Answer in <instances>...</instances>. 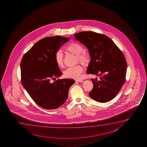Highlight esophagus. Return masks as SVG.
<instances>
[{
	"mask_svg": "<svg viewBox=\"0 0 147 147\" xmlns=\"http://www.w3.org/2000/svg\"><path fill=\"white\" fill-rule=\"evenodd\" d=\"M75 81L76 82H83V81L81 80H76Z\"/></svg>",
	"mask_w": 147,
	"mask_h": 147,
	"instance_id": "1",
	"label": "esophagus"
}]
</instances>
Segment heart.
Wrapping results in <instances>:
<instances>
[{
	"mask_svg": "<svg viewBox=\"0 0 147 147\" xmlns=\"http://www.w3.org/2000/svg\"><path fill=\"white\" fill-rule=\"evenodd\" d=\"M83 50L82 46L78 42H71L66 47L67 52L77 56L79 62L86 65L88 62V57L85 53H81ZM55 61L58 66L61 68L64 66V56L60 51H57L55 53ZM83 70L82 67L79 65L68 67L64 71V76L66 78L79 79Z\"/></svg>",
	"mask_w": 147,
	"mask_h": 147,
	"instance_id": "heart-1",
	"label": "heart"
}]
</instances>
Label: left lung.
Returning <instances> with one entry per match:
<instances>
[{
  "mask_svg": "<svg viewBox=\"0 0 147 147\" xmlns=\"http://www.w3.org/2000/svg\"><path fill=\"white\" fill-rule=\"evenodd\" d=\"M75 38L88 50L90 61L87 73L96 75L91 79L93 88L89 95L99 102L114 98L125 83L127 64L124 55L115 42L105 34L93 32H82Z\"/></svg>",
  "mask_w": 147,
  "mask_h": 147,
  "instance_id": "obj_1",
  "label": "left lung"
}]
</instances>
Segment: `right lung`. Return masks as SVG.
I'll list each match as a JSON object with an SVG mask.
<instances>
[{
    "label": "right lung",
    "mask_w": 147,
    "mask_h": 147,
    "mask_svg": "<svg viewBox=\"0 0 147 147\" xmlns=\"http://www.w3.org/2000/svg\"><path fill=\"white\" fill-rule=\"evenodd\" d=\"M70 38L53 36L36 42L22 57L20 62L21 81L23 86L38 106L55 109L66 101L68 91L75 82L72 79H51L62 73L55 61V53Z\"/></svg>",
    "instance_id": "add662e5"
}]
</instances>
